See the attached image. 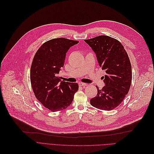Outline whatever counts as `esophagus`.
I'll return each instance as SVG.
<instances>
[{
    "mask_svg": "<svg viewBox=\"0 0 154 154\" xmlns=\"http://www.w3.org/2000/svg\"><path fill=\"white\" fill-rule=\"evenodd\" d=\"M78 84H79V86H80V87H85V86L87 85V83H79Z\"/></svg>",
    "mask_w": 154,
    "mask_h": 154,
    "instance_id": "esophagus-1",
    "label": "esophagus"
}]
</instances>
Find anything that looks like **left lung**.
Listing matches in <instances>:
<instances>
[{"mask_svg":"<svg viewBox=\"0 0 154 154\" xmlns=\"http://www.w3.org/2000/svg\"><path fill=\"white\" fill-rule=\"evenodd\" d=\"M96 55L100 66L104 70L102 89L97 87V95L90 100L96 108L111 110L117 107L128 94L132 82V67L127 53L118 40L101 35L85 40Z\"/></svg>","mask_w":154,"mask_h":154,"instance_id":"obj_1","label":"left lung"}]
</instances>
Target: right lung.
I'll return each mask as SVG.
<instances>
[{
	"label": "right lung",
	"mask_w": 154,
	"mask_h": 154,
	"mask_svg": "<svg viewBox=\"0 0 154 154\" xmlns=\"http://www.w3.org/2000/svg\"><path fill=\"white\" fill-rule=\"evenodd\" d=\"M78 41L64 38L50 40L40 46L31 64L30 79L35 95L53 112L66 109L72 103L78 90L77 83L62 81L58 76L66 53Z\"/></svg>",
	"instance_id": "add662e5"
}]
</instances>
